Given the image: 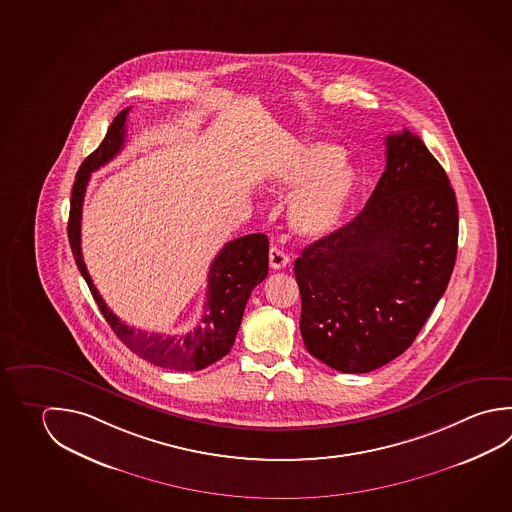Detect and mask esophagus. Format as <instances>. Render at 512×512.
Returning a JSON list of instances; mask_svg holds the SVG:
<instances>
[{
    "label": "esophagus",
    "instance_id": "obj_1",
    "mask_svg": "<svg viewBox=\"0 0 512 512\" xmlns=\"http://www.w3.org/2000/svg\"><path fill=\"white\" fill-rule=\"evenodd\" d=\"M269 261L270 267L274 270L285 269L287 265L290 263V258L285 254V252L281 251L279 247H270L269 251Z\"/></svg>",
    "mask_w": 512,
    "mask_h": 512
}]
</instances>
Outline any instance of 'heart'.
I'll list each match as a JSON object with an SVG mask.
<instances>
[{
	"instance_id": "b5f03b06",
	"label": "heart",
	"mask_w": 512,
	"mask_h": 512,
	"mask_svg": "<svg viewBox=\"0 0 512 512\" xmlns=\"http://www.w3.org/2000/svg\"><path fill=\"white\" fill-rule=\"evenodd\" d=\"M301 186L289 207L290 229L305 240L334 233L357 186L354 168L344 162V149L330 142H308L294 149L274 173L272 189L285 195Z\"/></svg>"
}]
</instances>
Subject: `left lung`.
<instances>
[{
	"label": "left lung",
	"instance_id": "1",
	"mask_svg": "<svg viewBox=\"0 0 512 512\" xmlns=\"http://www.w3.org/2000/svg\"><path fill=\"white\" fill-rule=\"evenodd\" d=\"M458 207L446 171L404 130L363 211L296 260L301 335L337 372L366 373L406 352L455 267Z\"/></svg>",
	"mask_w": 512,
	"mask_h": 512
}]
</instances>
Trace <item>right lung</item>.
Masks as SVG:
<instances>
[{
	"instance_id": "add662e5",
	"label": "right lung",
	"mask_w": 512,
	"mask_h": 512,
	"mask_svg": "<svg viewBox=\"0 0 512 512\" xmlns=\"http://www.w3.org/2000/svg\"><path fill=\"white\" fill-rule=\"evenodd\" d=\"M130 108L122 110L106 131L101 146L84 158L75 175L68 240L72 247L77 269L88 283L95 303L101 308L104 319L113 332L135 354L151 364L169 370L196 372L222 359L233 348L238 328L242 325L243 310L252 289L267 278L269 272V238L265 234H247L227 243L209 267L207 299L204 316L195 330L180 335L155 334L128 326L106 307L101 294L95 289L92 278L84 265L81 252V216L86 186L93 171L108 164L126 142V119Z\"/></svg>"
}]
</instances>
